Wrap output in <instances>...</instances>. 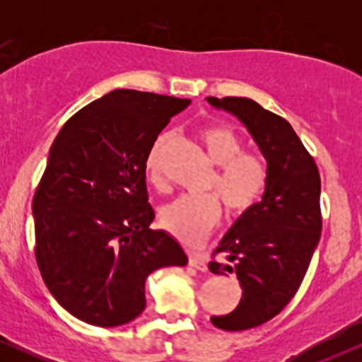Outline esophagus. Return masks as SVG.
Segmentation results:
<instances>
[{"label": "esophagus", "instance_id": "obj_1", "mask_svg": "<svg viewBox=\"0 0 362 362\" xmlns=\"http://www.w3.org/2000/svg\"><path fill=\"white\" fill-rule=\"evenodd\" d=\"M189 264L192 265L194 269H197V271H201V272H206L207 271V262H206L204 253L190 252L189 253Z\"/></svg>", "mask_w": 362, "mask_h": 362}]
</instances>
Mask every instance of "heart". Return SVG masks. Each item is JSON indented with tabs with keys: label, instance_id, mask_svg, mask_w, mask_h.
<instances>
[{
	"label": "heart",
	"instance_id": "obj_1",
	"mask_svg": "<svg viewBox=\"0 0 362 362\" xmlns=\"http://www.w3.org/2000/svg\"><path fill=\"white\" fill-rule=\"evenodd\" d=\"M199 138L213 163L218 165L207 184V190H214L218 195H184L161 209V224L165 230L190 245L202 242L219 223V200L224 204L228 216L240 218L255 207L269 182V168L265 160L255 151H243V141L233 129L223 124H213L202 129ZM170 141V132L158 134L144 158V168L149 180L160 190L167 187L163 160Z\"/></svg>",
	"mask_w": 362,
	"mask_h": 362
}]
</instances>
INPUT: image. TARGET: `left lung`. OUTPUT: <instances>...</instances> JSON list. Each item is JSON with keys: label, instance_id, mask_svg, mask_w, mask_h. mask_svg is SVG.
<instances>
[{"label": "left lung", "instance_id": "1", "mask_svg": "<svg viewBox=\"0 0 362 362\" xmlns=\"http://www.w3.org/2000/svg\"><path fill=\"white\" fill-rule=\"evenodd\" d=\"M236 115L267 160L264 197L240 216L216 248L209 271L236 274L242 300L228 315L211 317L221 330H247L279 315L300 289L322 235L320 173L313 156L281 115L243 97H207Z\"/></svg>", "mask_w": 362, "mask_h": 362}]
</instances>
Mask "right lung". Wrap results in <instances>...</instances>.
Instances as JSON below:
<instances>
[{
  "label": "right lung",
  "mask_w": 362,
  "mask_h": 362,
  "mask_svg": "<svg viewBox=\"0 0 362 362\" xmlns=\"http://www.w3.org/2000/svg\"><path fill=\"white\" fill-rule=\"evenodd\" d=\"M189 103L114 90L78 110L54 139L32 202L35 260L56 301L90 325L139 317L149 274L187 264L175 238L149 228L144 158Z\"/></svg>",
  "instance_id": "1"
}]
</instances>
